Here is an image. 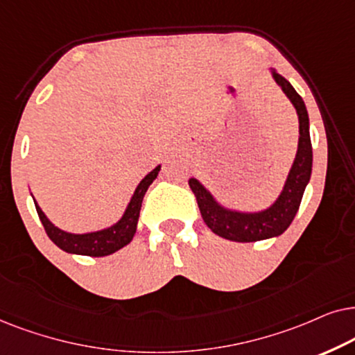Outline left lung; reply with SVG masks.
<instances>
[{"label": "left lung", "instance_id": "8db88e82", "mask_svg": "<svg viewBox=\"0 0 355 355\" xmlns=\"http://www.w3.org/2000/svg\"><path fill=\"white\" fill-rule=\"evenodd\" d=\"M272 78L291 102L294 103L297 115H299V149L292 165L289 177L282 190L281 196L268 209L261 212H237L222 207L209 191L201 185L196 178H190L188 185L195 193L198 207H200L202 220L206 225L222 239L232 240V242H258V240L271 239L281 235L299 211L302 196L311 175V141L309 131V113H306L304 98H302L291 83L272 71Z\"/></svg>", "mask_w": 355, "mask_h": 355}]
</instances>
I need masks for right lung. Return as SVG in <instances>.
<instances>
[{"label": "right lung", "instance_id": "obj_1", "mask_svg": "<svg viewBox=\"0 0 355 355\" xmlns=\"http://www.w3.org/2000/svg\"><path fill=\"white\" fill-rule=\"evenodd\" d=\"M159 170L160 165H157L153 172L146 175L143 180H141L121 219L118 220L115 225L108 227V229L98 230V232L81 235L64 232V230L55 227L49 219H46V216L42 212L39 205L34 201L37 214H39L42 224H44L46 235H49L50 240L56 245V247L61 248L66 253L86 254V257H107V254L118 252V250L125 247V245H128L131 240H133L136 234V225H138L139 219L141 205H143V198L146 195V191H148V188L150 187V183L157 178Z\"/></svg>", "mask_w": 355, "mask_h": 355}]
</instances>
